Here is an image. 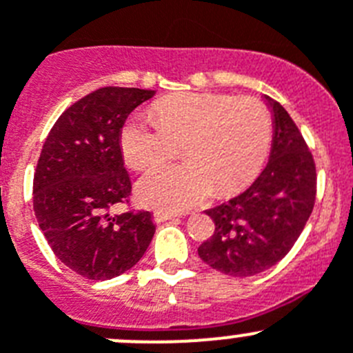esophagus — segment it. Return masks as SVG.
Here are the masks:
<instances>
[{
  "mask_svg": "<svg viewBox=\"0 0 353 353\" xmlns=\"http://www.w3.org/2000/svg\"><path fill=\"white\" fill-rule=\"evenodd\" d=\"M153 219L154 223H163V221H169V219H176V214L165 212V210H154Z\"/></svg>",
  "mask_w": 353,
  "mask_h": 353,
  "instance_id": "esophagus-1",
  "label": "esophagus"
}]
</instances>
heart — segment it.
Masks as SVG:
<instances>
[{
    "label": "heart",
    "instance_id": "b5f03b06",
    "mask_svg": "<svg viewBox=\"0 0 353 353\" xmlns=\"http://www.w3.org/2000/svg\"><path fill=\"white\" fill-rule=\"evenodd\" d=\"M157 123L132 117L120 144L130 167L146 170L177 154L186 161L161 165L137 184L146 205L163 210L193 209L207 196L230 195L251 183L272 143V118L254 97L214 92H183L153 104Z\"/></svg>",
    "mask_w": 353,
    "mask_h": 353
}]
</instances>
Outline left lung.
Here are the masks:
<instances>
[{"instance_id":"left-lung-1","label":"left lung","mask_w":353,"mask_h":353,"mask_svg":"<svg viewBox=\"0 0 353 353\" xmlns=\"http://www.w3.org/2000/svg\"><path fill=\"white\" fill-rule=\"evenodd\" d=\"M268 101L275 123L268 163L245 192L205 210L216 228L199 256L230 276L256 275L281 261L301 235L317 196L312 151L288 111Z\"/></svg>"}]
</instances>
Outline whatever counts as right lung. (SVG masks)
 Returning a JSON list of instances; mask_svg holds the SVG:
<instances>
[{"mask_svg":"<svg viewBox=\"0 0 353 353\" xmlns=\"http://www.w3.org/2000/svg\"><path fill=\"white\" fill-rule=\"evenodd\" d=\"M154 90L104 87L59 117L32 181L34 216L54 254L90 281H108L136 265L154 235L151 212H113L132 184L120 134L128 114Z\"/></svg>","mask_w":353,"mask_h":353,"instance_id":"1","label":"right lung"}]
</instances>
